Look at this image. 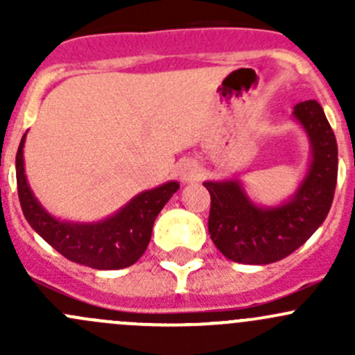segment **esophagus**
I'll return each instance as SVG.
<instances>
[{"mask_svg": "<svg viewBox=\"0 0 355 355\" xmlns=\"http://www.w3.org/2000/svg\"><path fill=\"white\" fill-rule=\"evenodd\" d=\"M178 177L182 182L189 184V182H196L200 177V168L194 159H185L178 168Z\"/></svg>", "mask_w": 355, "mask_h": 355, "instance_id": "esophagus-1", "label": "esophagus"}]
</instances>
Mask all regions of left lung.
<instances>
[{
    "mask_svg": "<svg viewBox=\"0 0 355 355\" xmlns=\"http://www.w3.org/2000/svg\"><path fill=\"white\" fill-rule=\"evenodd\" d=\"M292 116L309 139L311 161L287 200L278 206L256 204L237 178L202 184L211 194V241L235 263H277L299 249L328 216L338 173L335 134L314 99L293 106Z\"/></svg>",
    "mask_w": 355,
    "mask_h": 355,
    "instance_id": "left-lung-1",
    "label": "left lung"
}]
</instances>
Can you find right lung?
<instances>
[{"label": "right lung", "mask_w": 355, "mask_h": 355, "mask_svg": "<svg viewBox=\"0 0 355 355\" xmlns=\"http://www.w3.org/2000/svg\"><path fill=\"white\" fill-rule=\"evenodd\" d=\"M25 135L17 151V189L25 220L32 228L73 263L94 270H121L132 266L148 249L153 225L171 196L180 189L178 182H166L132 198L111 216L94 223L60 220L42 207L27 182L24 166Z\"/></svg>", "instance_id": "1"}]
</instances>
